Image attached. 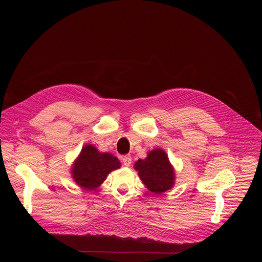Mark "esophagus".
<instances>
[{"mask_svg":"<svg viewBox=\"0 0 262 262\" xmlns=\"http://www.w3.org/2000/svg\"><path fill=\"white\" fill-rule=\"evenodd\" d=\"M122 163L124 166L128 167L132 164V157L130 156H124L122 157Z\"/></svg>","mask_w":262,"mask_h":262,"instance_id":"obj_1","label":"esophagus"}]
</instances>
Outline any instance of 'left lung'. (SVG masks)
I'll return each instance as SVG.
<instances>
[{
	"label": "left lung",
	"instance_id": "8db88e82",
	"mask_svg": "<svg viewBox=\"0 0 262 262\" xmlns=\"http://www.w3.org/2000/svg\"><path fill=\"white\" fill-rule=\"evenodd\" d=\"M135 169L146 188L155 194H162L173 186L174 170L162 149H155L145 160H139Z\"/></svg>",
	"mask_w": 262,
	"mask_h": 262
}]
</instances>
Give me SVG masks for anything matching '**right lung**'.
Wrapping results in <instances>:
<instances>
[{"label":"right lung","instance_id":"add662e5","mask_svg":"<svg viewBox=\"0 0 262 262\" xmlns=\"http://www.w3.org/2000/svg\"><path fill=\"white\" fill-rule=\"evenodd\" d=\"M120 168L119 160L111 154L99 152L93 145H86L72 168V176L81 188L94 191L106 175Z\"/></svg>","mask_w":262,"mask_h":262}]
</instances>
